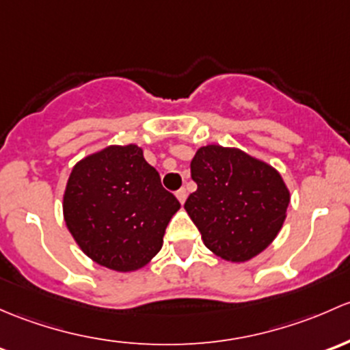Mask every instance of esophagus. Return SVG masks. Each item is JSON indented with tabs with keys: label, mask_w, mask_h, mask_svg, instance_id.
I'll return each mask as SVG.
<instances>
[{
	"label": "esophagus",
	"mask_w": 350,
	"mask_h": 350,
	"mask_svg": "<svg viewBox=\"0 0 350 350\" xmlns=\"http://www.w3.org/2000/svg\"><path fill=\"white\" fill-rule=\"evenodd\" d=\"M175 196H176V199H178L180 204H183V202L187 200V190H185V189H180V190H176V192H175Z\"/></svg>",
	"instance_id": "esophagus-1"
}]
</instances>
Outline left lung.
Wrapping results in <instances>:
<instances>
[{
    "label": "left lung",
    "mask_w": 350,
    "mask_h": 350,
    "mask_svg": "<svg viewBox=\"0 0 350 350\" xmlns=\"http://www.w3.org/2000/svg\"><path fill=\"white\" fill-rule=\"evenodd\" d=\"M197 190L185 211L205 246L229 262H246L282 230L290 190L276 168L234 146L207 145L190 161Z\"/></svg>",
    "instance_id": "obj_1"
}]
</instances>
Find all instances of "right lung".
<instances>
[{"mask_svg": "<svg viewBox=\"0 0 350 350\" xmlns=\"http://www.w3.org/2000/svg\"><path fill=\"white\" fill-rule=\"evenodd\" d=\"M178 208L135 143L109 145L79 160L62 202L64 221L82 253L118 273L148 265Z\"/></svg>", "mask_w": 350, "mask_h": 350, "instance_id": "1", "label": "right lung"}]
</instances>
